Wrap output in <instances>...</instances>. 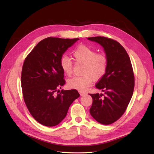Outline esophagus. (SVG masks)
<instances>
[{
	"mask_svg": "<svg viewBox=\"0 0 154 154\" xmlns=\"http://www.w3.org/2000/svg\"><path fill=\"white\" fill-rule=\"evenodd\" d=\"M78 92H79V93H80V96H83V95H84V94H86V92H83V91H79Z\"/></svg>",
	"mask_w": 154,
	"mask_h": 154,
	"instance_id": "34e87169",
	"label": "esophagus"
}]
</instances>
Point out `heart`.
Masks as SVG:
<instances>
[{
    "label": "heart",
    "mask_w": 154,
    "mask_h": 154,
    "mask_svg": "<svg viewBox=\"0 0 154 154\" xmlns=\"http://www.w3.org/2000/svg\"><path fill=\"white\" fill-rule=\"evenodd\" d=\"M72 55L75 62L84 64L82 76H74L67 80V85L70 88L85 90L90 86L92 79L97 81L103 77L108 67V58L103 53H97L96 49L82 45L74 50ZM60 67L67 76L72 75L73 63L71 60L63 57L60 60Z\"/></svg>",
    "instance_id": "heart-1"
}]
</instances>
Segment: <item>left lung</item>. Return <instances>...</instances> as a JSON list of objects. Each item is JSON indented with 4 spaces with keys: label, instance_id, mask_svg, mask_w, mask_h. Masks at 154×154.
<instances>
[{
    "label": "left lung",
    "instance_id": "left-lung-1",
    "mask_svg": "<svg viewBox=\"0 0 154 154\" xmlns=\"http://www.w3.org/2000/svg\"><path fill=\"white\" fill-rule=\"evenodd\" d=\"M103 46L108 58L105 75L96 87L105 92L89 94L92 97L90 113L97 122L110 125L125 113L132 98L134 88V74L127 51L118 42L105 36L89 37Z\"/></svg>",
    "mask_w": 154,
    "mask_h": 154
}]
</instances>
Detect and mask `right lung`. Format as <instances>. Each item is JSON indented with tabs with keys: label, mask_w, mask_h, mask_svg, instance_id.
I'll list each match as a JSON object with an SVG mask.
<instances>
[{
	"label": "right lung",
	"mask_w": 154,
	"mask_h": 154,
	"mask_svg": "<svg viewBox=\"0 0 154 154\" xmlns=\"http://www.w3.org/2000/svg\"><path fill=\"white\" fill-rule=\"evenodd\" d=\"M78 40L48 37L25 58L21 73L23 97L31 116L46 127L61 122L70 105L80 96L76 89L58 91L66 83L60 60Z\"/></svg>",
	"instance_id": "1"
}]
</instances>
